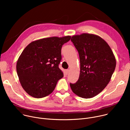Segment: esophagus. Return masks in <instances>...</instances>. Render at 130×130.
Returning a JSON list of instances; mask_svg holds the SVG:
<instances>
[{
    "label": "esophagus",
    "mask_w": 130,
    "mask_h": 130,
    "mask_svg": "<svg viewBox=\"0 0 130 130\" xmlns=\"http://www.w3.org/2000/svg\"><path fill=\"white\" fill-rule=\"evenodd\" d=\"M65 71H66V75H68L69 72V69H66Z\"/></svg>",
    "instance_id": "esophagus-1"
}]
</instances>
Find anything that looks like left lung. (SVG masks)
<instances>
[{
	"mask_svg": "<svg viewBox=\"0 0 130 130\" xmlns=\"http://www.w3.org/2000/svg\"><path fill=\"white\" fill-rule=\"evenodd\" d=\"M71 41L79 52L80 72L78 81L70 86L77 96L92 98L110 81L116 67L115 57L108 44L97 35H73Z\"/></svg>",
	"mask_w": 130,
	"mask_h": 130,
	"instance_id": "1",
	"label": "left lung"
}]
</instances>
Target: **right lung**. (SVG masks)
Listing matches in <instances>:
<instances>
[{
	"label": "right lung",
	"instance_id": "1",
	"mask_svg": "<svg viewBox=\"0 0 130 130\" xmlns=\"http://www.w3.org/2000/svg\"><path fill=\"white\" fill-rule=\"evenodd\" d=\"M70 38H44L31 42L24 49L17 60L16 71L22 86L29 95L41 98L54 90L64 76L59 67L62 47Z\"/></svg>",
	"mask_w": 130,
	"mask_h": 130
}]
</instances>
